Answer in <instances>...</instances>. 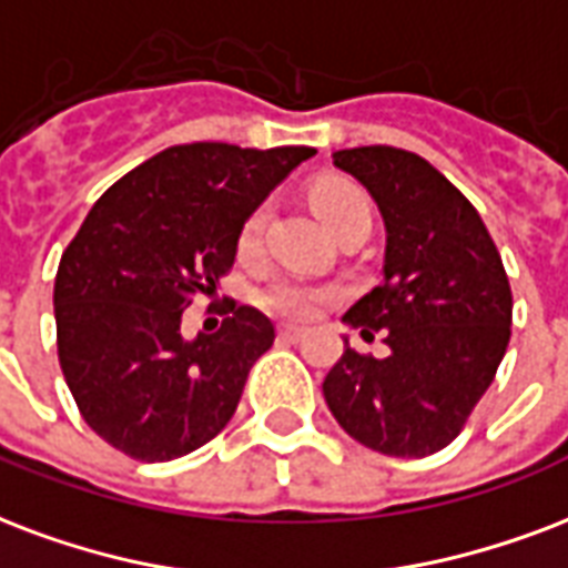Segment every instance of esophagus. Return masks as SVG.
Here are the masks:
<instances>
[{
  "label": "esophagus",
  "mask_w": 568,
  "mask_h": 568,
  "mask_svg": "<svg viewBox=\"0 0 568 568\" xmlns=\"http://www.w3.org/2000/svg\"><path fill=\"white\" fill-rule=\"evenodd\" d=\"M280 336L288 342H297L303 336V327H297V324H283V327H280Z\"/></svg>",
  "instance_id": "1"
}]
</instances>
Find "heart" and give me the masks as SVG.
<instances>
[{"label": "heart", "mask_w": 568, "mask_h": 568, "mask_svg": "<svg viewBox=\"0 0 568 568\" xmlns=\"http://www.w3.org/2000/svg\"><path fill=\"white\" fill-rule=\"evenodd\" d=\"M313 207L333 235H336L342 226L357 223V220L372 223L369 199H366V193H363L357 184H352V181H322V184L313 190ZM262 226H265V211H253V214L246 216L244 229H241V237H237L241 253H253L255 246H258ZM324 301H327V292L313 283H303V280H280V283L271 285L265 292V297H262V303H265L271 313L288 315V318H310V315L318 313V306H322Z\"/></svg>", "instance_id": "1"}]
</instances>
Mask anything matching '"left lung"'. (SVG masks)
I'll return each mask as SVG.
<instances>
[{
  "label": "left lung",
  "instance_id": "8db88e82",
  "mask_svg": "<svg viewBox=\"0 0 568 568\" xmlns=\"http://www.w3.org/2000/svg\"><path fill=\"white\" fill-rule=\"evenodd\" d=\"M333 166L369 190L384 220L378 288L342 322L389 354L345 352L327 372V408L357 444L423 458L456 438L509 345L513 292L476 207L438 169L389 145L333 151Z\"/></svg>",
  "mask_w": 568,
  "mask_h": 568
}]
</instances>
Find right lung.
<instances>
[{
	"instance_id": "obj_1",
	"label": "right lung",
	"mask_w": 568,
	"mask_h": 568,
	"mask_svg": "<svg viewBox=\"0 0 568 568\" xmlns=\"http://www.w3.org/2000/svg\"><path fill=\"white\" fill-rule=\"evenodd\" d=\"M315 149L175 145L103 193L55 274V336L82 419L140 462H169L220 435L274 324L237 306L216 333H181L196 294L235 265L246 216Z\"/></svg>"
}]
</instances>
